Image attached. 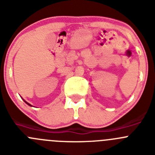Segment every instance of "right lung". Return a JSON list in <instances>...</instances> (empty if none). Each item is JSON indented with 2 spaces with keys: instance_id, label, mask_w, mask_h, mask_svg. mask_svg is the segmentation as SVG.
<instances>
[{
  "instance_id": "1",
  "label": "right lung",
  "mask_w": 155,
  "mask_h": 155,
  "mask_svg": "<svg viewBox=\"0 0 155 155\" xmlns=\"http://www.w3.org/2000/svg\"><path fill=\"white\" fill-rule=\"evenodd\" d=\"M24 101H25V100H24ZM25 103H26V104H27V105H30V106H31V105H30V104H29V103H28V102H25Z\"/></svg>"
}]
</instances>
